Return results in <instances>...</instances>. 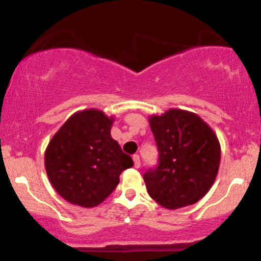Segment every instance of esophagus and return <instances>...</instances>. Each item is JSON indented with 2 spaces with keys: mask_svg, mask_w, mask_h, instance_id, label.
<instances>
[{
  "mask_svg": "<svg viewBox=\"0 0 261 261\" xmlns=\"http://www.w3.org/2000/svg\"><path fill=\"white\" fill-rule=\"evenodd\" d=\"M133 160H134V167L135 168H140V166H141V161H140V157L139 155H134L133 157Z\"/></svg>",
  "mask_w": 261,
  "mask_h": 261,
  "instance_id": "obj_1",
  "label": "esophagus"
}]
</instances>
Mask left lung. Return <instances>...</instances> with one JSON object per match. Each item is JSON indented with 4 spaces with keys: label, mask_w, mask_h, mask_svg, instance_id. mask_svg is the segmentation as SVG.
Segmentation results:
<instances>
[{
    "label": "left lung",
    "mask_w": 261,
    "mask_h": 261,
    "mask_svg": "<svg viewBox=\"0 0 261 261\" xmlns=\"http://www.w3.org/2000/svg\"><path fill=\"white\" fill-rule=\"evenodd\" d=\"M148 121L160 151L158 167L143 175L149 196L168 210L194 205L217 176V135L197 114L175 108L151 115Z\"/></svg>",
    "instance_id": "1"
}]
</instances>
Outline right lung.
Masks as SVG:
<instances>
[{
  "mask_svg": "<svg viewBox=\"0 0 261 261\" xmlns=\"http://www.w3.org/2000/svg\"><path fill=\"white\" fill-rule=\"evenodd\" d=\"M114 116L99 109L76 112L50 140L45 149V170L66 201L94 207L113 193L121 172L133 167L110 135Z\"/></svg>",
  "mask_w": 261,
  "mask_h": 261,
  "instance_id": "add662e5",
  "label": "right lung"
}]
</instances>
